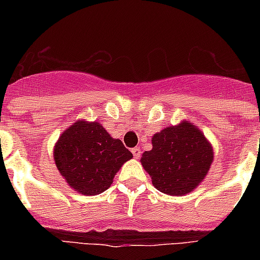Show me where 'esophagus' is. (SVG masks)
<instances>
[{
    "label": "esophagus",
    "instance_id": "34e87169",
    "mask_svg": "<svg viewBox=\"0 0 260 260\" xmlns=\"http://www.w3.org/2000/svg\"><path fill=\"white\" fill-rule=\"evenodd\" d=\"M132 154H134V158L138 159L139 156H140V154H142V152H140V148H139V147H135V148H132Z\"/></svg>",
    "mask_w": 260,
    "mask_h": 260
}]
</instances>
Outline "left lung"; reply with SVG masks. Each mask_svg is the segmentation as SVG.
<instances>
[{
	"mask_svg": "<svg viewBox=\"0 0 260 260\" xmlns=\"http://www.w3.org/2000/svg\"><path fill=\"white\" fill-rule=\"evenodd\" d=\"M213 162V150L201 131L183 121L155 134L142 165L162 193L182 196L197 187Z\"/></svg>",
	"mask_w": 260,
	"mask_h": 260,
	"instance_id": "left-lung-1",
	"label": "left lung"
}]
</instances>
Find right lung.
<instances>
[{
    "instance_id": "obj_1",
    "label": "right lung",
    "mask_w": 260,
    "mask_h": 260,
    "mask_svg": "<svg viewBox=\"0 0 260 260\" xmlns=\"http://www.w3.org/2000/svg\"><path fill=\"white\" fill-rule=\"evenodd\" d=\"M132 152L121 140L112 139L97 121H77L59 138L54 159L67 183L78 193L95 196L113 183Z\"/></svg>"
}]
</instances>
